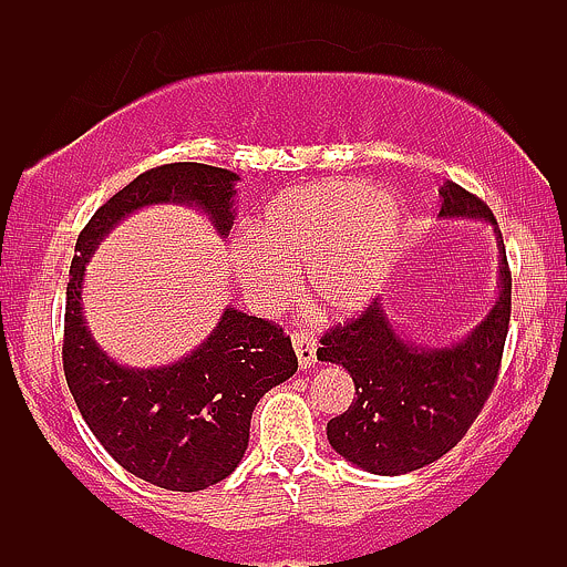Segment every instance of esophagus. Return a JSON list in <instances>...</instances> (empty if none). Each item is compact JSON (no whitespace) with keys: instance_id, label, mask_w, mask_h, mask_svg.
Masks as SVG:
<instances>
[{"instance_id":"1","label":"esophagus","mask_w":567,"mask_h":567,"mask_svg":"<svg viewBox=\"0 0 567 567\" xmlns=\"http://www.w3.org/2000/svg\"><path fill=\"white\" fill-rule=\"evenodd\" d=\"M292 347H296L298 365L311 368L316 362V337L311 331H296V334H292Z\"/></svg>"}]
</instances>
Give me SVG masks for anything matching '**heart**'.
<instances>
[{"mask_svg":"<svg viewBox=\"0 0 567 567\" xmlns=\"http://www.w3.org/2000/svg\"><path fill=\"white\" fill-rule=\"evenodd\" d=\"M404 213L399 202L358 178H329L279 192L230 244L246 298L269 311L288 298L290 269L308 267V298L319 311L350 319L379 296L396 259Z\"/></svg>","mask_w":567,"mask_h":567,"instance_id":"1","label":"heart"}]
</instances>
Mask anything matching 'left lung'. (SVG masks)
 Returning <instances> with one entry per match:
<instances>
[{"mask_svg": "<svg viewBox=\"0 0 567 567\" xmlns=\"http://www.w3.org/2000/svg\"><path fill=\"white\" fill-rule=\"evenodd\" d=\"M437 220L489 223L497 244V298L466 337L427 347L394 327L375 300L360 319L321 337L316 358L354 381L350 410L329 420L331 449L371 474L396 477L433 464L462 441L497 381L511 321V271L503 236L485 202L454 181L441 188Z\"/></svg>", "mask_w": 567, "mask_h": 567, "instance_id": "1", "label": "left lung"}]
</instances>
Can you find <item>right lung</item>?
Segmentation results:
<instances>
[{
  "instance_id": "obj_1",
  "label": "right lung",
  "mask_w": 567,
  "mask_h": 567,
  "mask_svg": "<svg viewBox=\"0 0 567 567\" xmlns=\"http://www.w3.org/2000/svg\"><path fill=\"white\" fill-rule=\"evenodd\" d=\"M236 173L205 163L142 173L90 217L66 282L62 358L82 420L126 472L176 493H196L236 472L256 402L298 371L290 337L225 306L205 342L181 360L161 368L121 365L90 334L82 282L103 238L145 207H194L225 238L236 220Z\"/></svg>"
}]
</instances>
